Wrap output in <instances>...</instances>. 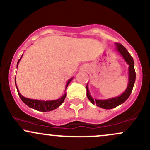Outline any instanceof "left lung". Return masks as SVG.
I'll use <instances>...</instances> for the list:
<instances>
[{"mask_svg":"<svg viewBox=\"0 0 150 150\" xmlns=\"http://www.w3.org/2000/svg\"><path fill=\"white\" fill-rule=\"evenodd\" d=\"M115 44H116L117 47V51L120 53V54L124 58L125 62L129 65L128 85L125 92L121 95L118 96V97L106 99V100H99V99H94L91 97L90 94H89L88 87H87V97L89 99V100L92 102V104H96L97 106L104 108V109H111V108L116 107V106H119V105L123 104V102H125L128 99V97H130V94H131L132 88H133L134 83H135V81L136 75L135 68H134L133 58H132V56H130V53L127 51V49L122 44H119V43H116Z\"/></svg>","mask_w":150,"mask_h":150,"instance_id":"obj_1","label":"left lung"}]
</instances>
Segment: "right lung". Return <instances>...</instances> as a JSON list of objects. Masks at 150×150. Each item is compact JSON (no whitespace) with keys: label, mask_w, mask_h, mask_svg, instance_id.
Masks as SVG:
<instances>
[{"label":"right lung","mask_w":150,"mask_h":150,"mask_svg":"<svg viewBox=\"0 0 150 150\" xmlns=\"http://www.w3.org/2000/svg\"><path fill=\"white\" fill-rule=\"evenodd\" d=\"M22 56H21V58H22ZM21 58H20V59H19V61H18L17 68H18V63H19V62H20V59H21ZM72 80H73V78L70 79V80L68 81V82H67V84H66V87H65V89L67 88L68 84L70 83V81H71ZM15 85H16V87H17V90H18V93L19 96H20V99H22V101H23L25 104H27L29 107L34 108V109L37 110V111H44V112H46V111H53V110L57 108L58 106H60L62 104H63V102L65 100V97H66V93H65V94L63 95V97H61L60 99H56V100L40 101V100H37V99H28V98H26L20 94V93L19 92L18 87H17L16 80H15Z\"/></svg>","instance_id":"1"}]
</instances>
